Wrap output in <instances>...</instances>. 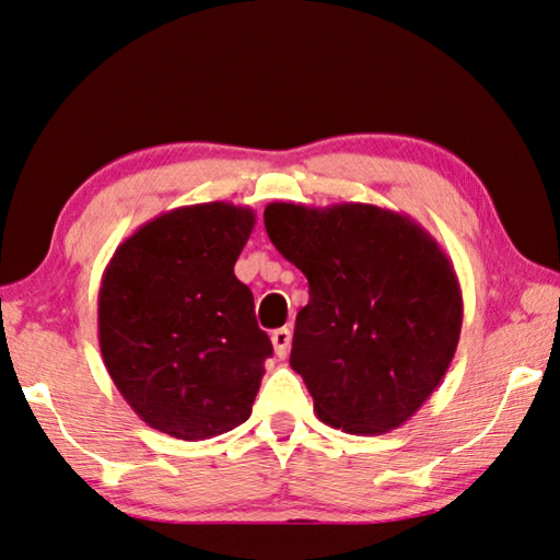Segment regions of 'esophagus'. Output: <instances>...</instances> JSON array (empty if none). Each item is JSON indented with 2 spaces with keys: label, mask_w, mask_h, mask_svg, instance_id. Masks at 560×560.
Listing matches in <instances>:
<instances>
[{
  "label": "esophagus",
  "mask_w": 560,
  "mask_h": 560,
  "mask_svg": "<svg viewBox=\"0 0 560 560\" xmlns=\"http://www.w3.org/2000/svg\"><path fill=\"white\" fill-rule=\"evenodd\" d=\"M270 340H272V347H275V354H278L280 360H285L288 352H290V342H292L290 329L288 327L275 329V332L270 335Z\"/></svg>",
  "instance_id": "1"
}]
</instances>
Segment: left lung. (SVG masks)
Returning a JSON list of instances; mask_svg holds the SVG:
<instances>
[{
	"instance_id": "left-lung-1",
	"label": "left lung",
	"mask_w": 560,
	"mask_h": 560,
	"mask_svg": "<svg viewBox=\"0 0 560 560\" xmlns=\"http://www.w3.org/2000/svg\"><path fill=\"white\" fill-rule=\"evenodd\" d=\"M265 231L310 282L290 366L325 424L384 434L444 380L464 302L454 265L409 215L370 203H270Z\"/></svg>"
}]
</instances>
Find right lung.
Masks as SVG:
<instances>
[{"mask_svg":"<svg viewBox=\"0 0 560 560\" xmlns=\"http://www.w3.org/2000/svg\"><path fill=\"white\" fill-rule=\"evenodd\" d=\"M250 208L183 206L116 247L98 290V347L116 389L151 429L203 442L250 417L270 337L235 260Z\"/></svg>","mask_w":560,"mask_h":560,"instance_id":"add662e5","label":"right lung"}]
</instances>
